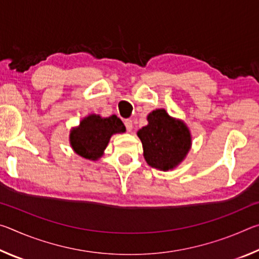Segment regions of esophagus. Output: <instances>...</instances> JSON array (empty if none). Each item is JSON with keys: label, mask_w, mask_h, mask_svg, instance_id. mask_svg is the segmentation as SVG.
<instances>
[{"label": "esophagus", "mask_w": 259, "mask_h": 259, "mask_svg": "<svg viewBox=\"0 0 259 259\" xmlns=\"http://www.w3.org/2000/svg\"><path fill=\"white\" fill-rule=\"evenodd\" d=\"M123 122H124V125H125L126 131H131V130H133V121H131L130 119H126V120H124Z\"/></svg>", "instance_id": "esophagus-1"}]
</instances>
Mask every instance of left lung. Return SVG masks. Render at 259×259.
<instances>
[{
  "label": "left lung",
  "mask_w": 259,
  "mask_h": 259,
  "mask_svg": "<svg viewBox=\"0 0 259 259\" xmlns=\"http://www.w3.org/2000/svg\"><path fill=\"white\" fill-rule=\"evenodd\" d=\"M148 124L138 131L144 157L148 164L169 170L181 163L191 148V135L183 122L168 115L164 109L148 114Z\"/></svg>",
  "instance_id": "1"
}]
</instances>
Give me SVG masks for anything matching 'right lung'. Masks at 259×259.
Here are the masks:
<instances>
[{"instance_id": "1", "label": "right lung", "mask_w": 259, "mask_h": 259, "mask_svg": "<svg viewBox=\"0 0 259 259\" xmlns=\"http://www.w3.org/2000/svg\"><path fill=\"white\" fill-rule=\"evenodd\" d=\"M124 125L115 115L102 119L99 115H89L78 128L71 133V145L78 155L89 160H97L103 155L111 136L123 133Z\"/></svg>"}]
</instances>
